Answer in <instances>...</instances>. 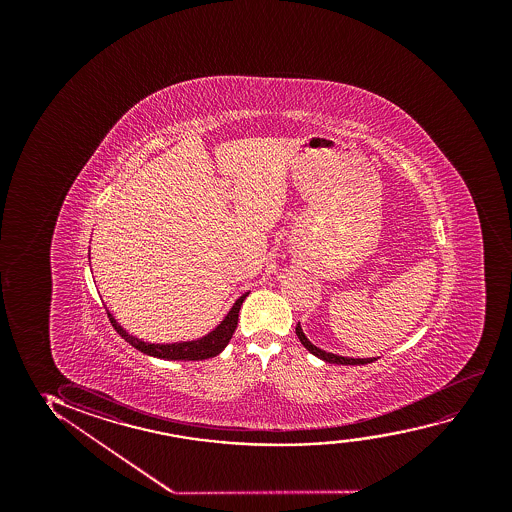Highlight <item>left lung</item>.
Returning a JSON list of instances; mask_svg holds the SVG:
<instances>
[{"label": "left lung", "instance_id": "8db88e82", "mask_svg": "<svg viewBox=\"0 0 512 512\" xmlns=\"http://www.w3.org/2000/svg\"><path fill=\"white\" fill-rule=\"evenodd\" d=\"M295 334L297 337L301 339L302 346L309 351V353H313L315 357L322 358L323 362H327V364H339V365H364L371 364L374 362L376 358H351V357H341V355H334V353H329V351L320 350L318 346L311 343L306 334L302 332L301 322L297 323V327H295Z\"/></svg>", "mask_w": 512, "mask_h": 512}]
</instances>
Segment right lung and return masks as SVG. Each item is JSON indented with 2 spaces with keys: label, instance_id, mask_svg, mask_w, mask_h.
Returning a JSON list of instances; mask_svg holds the SVG:
<instances>
[{
  "label": "right lung",
  "instance_id": "obj_1",
  "mask_svg": "<svg viewBox=\"0 0 512 512\" xmlns=\"http://www.w3.org/2000/svg\"><path fill=\"white\" fill-rule=\"evenodd\" d=\"M246 294L241 295L238 301L234 302L231 311L225 315L224 320L218 323L215 329L208 332L206 336L192 341H180V343H147L141 341L138 337L129 334L115 318L110 311L108 318L112 322L113 329L119 332L120 337H124L127 343L134 346L136 350L150 355V357L164 358V360H206V358L217 357L218 353L224 351L225 346L231 341L234 330L238 327V316L241 304L246 299Z\"/></svg>",
  "mask_w": 512,
  "mask_h": 512
}]
</instances>
